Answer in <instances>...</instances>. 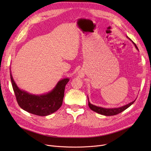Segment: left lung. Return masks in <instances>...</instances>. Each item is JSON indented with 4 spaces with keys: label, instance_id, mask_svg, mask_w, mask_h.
<instances>
[{
    "label": "left lung",
    "instance_id": "obj_1",
    "mask_svg": "<svg viewBox=\"0 0 151 151\" xmlns=\"http://www.w3.org/2000/svg\"><path fill=\"white\" fill-rule=\"evenodd\" d=\"M132 42L134 45V46H135L137 50H138V47L137 46L136 44L134 43L133 42ZM134 101H135V100H134L133 101L130 103V104L126 105L125 106H123L122 107L115 108H104L97 106L96 105H92L91 103L89 102V99H88V105H89V107L91 108V109H92V111H93L96 112L99 114H102V115H105V116H114V115H116L119 113H121V112L124 111V110H125L127 108H128L130 106H131L134 102Z\"/></svg>",
    "mask_w": 151,
    "mask_h": 151
}]
</instances>
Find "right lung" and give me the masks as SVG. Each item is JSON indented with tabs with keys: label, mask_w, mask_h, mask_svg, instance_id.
I'll use <instances>...</instances> for the list:
<instances>
[{
	"label": "right lung",
	"mask_w": 151,
	"mask_h": 151,
	"mask_svg": "<svg viewBox=\"0 0 151 151\" xmlns=\"http://www.w3.org/2000/svg\"><path fill=\"white\" fill-rule=\"evenodd\" d=\"M10 78L19 106L28 113L40 116L50 115L60 108L64 97L65 87L69 81L68 78L60 80L51 92L39 96L20 90L14 83L11 73Z\"/></svg>",
	"instance_id": "right-lung-1"
}]
</instances>
